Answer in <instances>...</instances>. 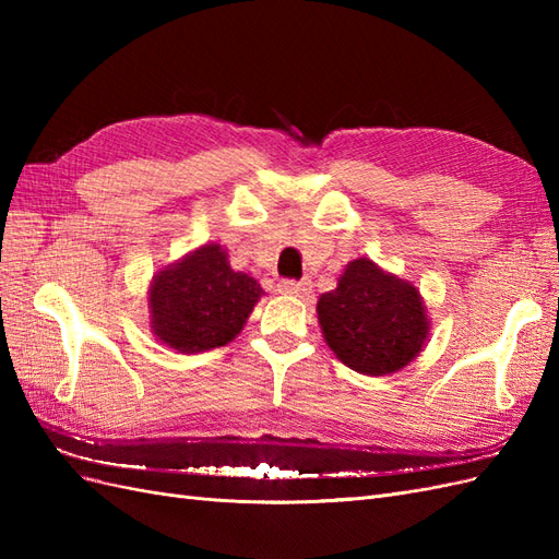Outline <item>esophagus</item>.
<instances>
[{
	"label": "esophagus",
	"mask_w": 559,
	"mask_h": 559,
	"mask_svg": "<svg viewBox=\"0 0 559 559\" xmlns=\"http://www.w3.org/2000/svg\"><path fill=\"white\" fill-rule=\"evenodd\" d=\"M277 286L282 294H289V296H302V294L312 292L310 280H282Z\"/></svg>",
	"instance_id": "esophagus-1"
}]
</instances>
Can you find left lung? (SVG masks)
Segmentation results:
<instances>
[{
    "mask_svg": "<svg viewBox=\"0 0 559 559\" xmlns=\"http://www.w3.org/2000/svg\"><path fill=\"white\" fill-rule=\"evenodd\" d=\"M317 314L335 357L364 376H386L411 364L429 333L415 286L368 259L345 267L335 289L321 294Z\"/></svg>",
    "mask_w": 559,
    "mask_h": 559,
    "instance_id": "obj_1",
    "label": "left lung"
}]
</instances>
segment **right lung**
I'll use <instances>...</instances> for the list:
<instances>
[{"label": "right lung", "instance_id": "1", "mask_svg": "<svg viewBox=\"0 0 559 559\" xmlns=\"http://www.w3.org/2000/svg\"><path fill=\"white\" fill-rule=\"evenodd\" d=\"M261 294L257 280L235 273L222 247L205 245L154 277L151 329L186 354L224 347L242 331Z\"/></svg>", "mask_w": 559, "mask_h": 559}]
</instances>
